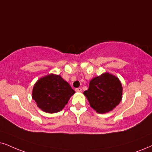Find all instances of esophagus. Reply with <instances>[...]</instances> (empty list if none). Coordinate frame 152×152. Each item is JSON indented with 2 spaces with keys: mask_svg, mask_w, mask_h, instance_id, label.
I'll return each instance as SVG.
<instances>
[{
  "mask_svg": "<svg viewBox=\"0 0 152 152\" xmlns=\"http://www.w3.org/2000/svg\"><path fill=\"white\" fill-rule=\"evenodd\" d=\"M76 92H78V93H80V92L82 91V89L80 88H76Z\"/></svg>",
  "mask_w": 152,
  "mask_h": 152,
  "instance_id": "34e87169",
  "label": "esophagus"
}]
</instances>
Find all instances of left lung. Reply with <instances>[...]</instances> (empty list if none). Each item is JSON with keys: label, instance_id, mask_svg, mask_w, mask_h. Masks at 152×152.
<instances>
[{"label": "left lung", "instance_id": "8db88e82", "mask_svg": "<svg viewBox=\"0 0 152 152\" xmlns=\"http://www.w3.org/2000/svg\"><path fill=\"white\" fill-rule=\"evenodd\" d=\"M121 83L116 76L104 73L90 80L88 90L83 94L90 107L99 114L112 111L122 99Z\"/></svg>", "mask_w": 152, "mask_h": 152}]
</instances>
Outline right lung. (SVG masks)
Listing matches in <instances>:
<instances>
[{"label":"right lung","instance_id":"1","mask_svg":"<svg viewBox=\"0 0 152 152\" xmlns=\"http://www.w3.org/2000/svg\"><path fill=\"white\" fill-rule=\"evenodd\" d=\"M74 93L66 80L59 75L52 74L37 80L32 91V98L42 111L53 114L62 110Z\"/></svg>","mask_w":152,"mask_h":152}]
</instances>
